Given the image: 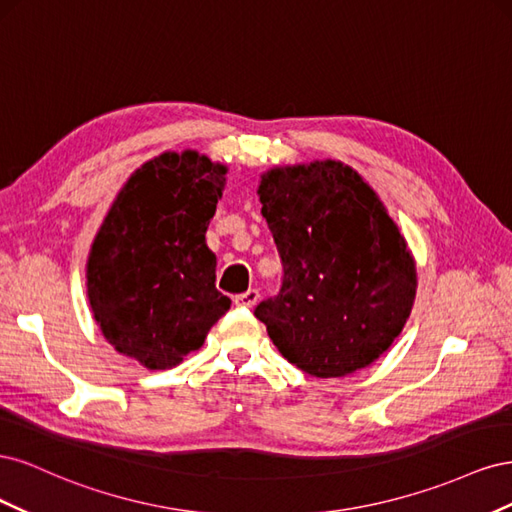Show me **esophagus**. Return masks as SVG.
<instances>
[{
    "mask_svg": "<svg viewBox=\"0 0 512 512\" xmlns=\"http://www.w3.org/2000/svg\"><path fill=\"white\" fill-rule=\"evenodd\" d=\"M232 301H235V305H239V307H254L256 301H258V290L250 288L247 292L237 294V297L232 299Z\"/></svg>",
    "mask_w": 512,
    "mask_h": 512,
    "instance_id": "34e87169",
    "label": "esophagus"
}]
</instances>
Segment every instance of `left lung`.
<instances>
[{
	"instance_id": "obj_1",
	"label": "left lung",
	"mask_w": 512,
	"mask_h": 512,
	"mask_svg": "<svg viewBox=\"0 0 512 512\" xmlns=\"http://www.w3.org/2000/svg\"><path fill=\"white\" fill-rule=\"evenodd\" d=\"M262 218L282 258V288L254 316L284 359L316 378L374 363L404 329L416 267L378 194L335 162L262 175Z\"/></svg>"
}]
</instances>
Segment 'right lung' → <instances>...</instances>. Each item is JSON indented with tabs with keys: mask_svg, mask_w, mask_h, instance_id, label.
Here are the masks:
<instances>
[{
	"mask_svg": "<svg viewBox=\"0 0 512 512\" xmlns=\"http://www.w3.org/2000/svg\"><path fill=\"white\" fill-rule=\"evenodd\" d=\"M224 175L198 151L162 153L134 170L91 245V312L106 342L147 369L179 365L230 309L205 241Z\"/></svg>",
	"mask_w": 512,
	"mask_h": 512,
	"instance_id": "right-lung-1",
	"label": "right lung"
}]
</instances>
